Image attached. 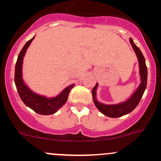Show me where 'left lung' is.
<instances>
[{
    "instance_id": "8db88e82",
    "label": "left lung",
    "mask_w": 161,
    "mask_h": 161,
    "mask_svg": "<svg viewBox=\"0 0 161 161\" xmlns=\"http://www.w3.org/2000/svg\"><path fill=\"white\" fill-rule=\"evenodd\" d=\"M129 40H130V43L131 46H132L133 49L136 52L138 60H139V73H140L142 82H141V84L139 85L137 90L133 93L131 98L128 100L127 101L115 105H105L101 103H99L97 101V99H96V90H97V83L96 84V86L93 87L92 91V98H93V101L96 107L98 108V110L101 113H103L106 116L110 117V118H118V117H121L123 115H125L132 111L137 107V105L139 104V101L142 99V95L144 93V91L147 88V65H146L145 58H144V56L142 55V52L139 50V48L134 43L132 39L130 38Z\"/></svg>"
}]
</instances>
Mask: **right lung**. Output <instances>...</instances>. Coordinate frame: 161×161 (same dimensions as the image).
Here are the masks:
<instances>
[{
    "label": "right lung",
    "instance_id": "right-lung-1",
    "mask_svg": "<svg viewBox=\"0 0 161 161\" xmlns=\"http://www.w3.org/2000/svg\"><path fill=\"white\" fill-rule=\"evenodd\" d=\"M33 39L34 37L25 43L18 56L15 64V71H14V83H15L19 97L27 107L33 110L36 113L39 114H53L66 103L69 92L75 85L72 84L69 86L65 90H63L58 97L50 99H47L44 97L34 93L25 85L22 75V61H23V57L25 51Z\"/></svg>",
    "mask_w": 161,
    "mask_h": 161
}]
</instances>
